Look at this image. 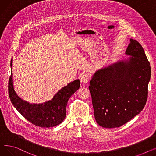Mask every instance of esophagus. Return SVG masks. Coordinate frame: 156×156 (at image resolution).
Segmentation results:
<instances>
[{
  "label": "esophagus",
  "instance_id": "obj_1",
  "mask_svg": "<svg viewBox=\"0 0 156 156\" xmlns=\"http://www.w3.org/2000/svg\"><path fill=\"white\" fill-rule=\"evenodd\" d=\"M90 78H91L90 74L89 73H83V75H81V78H80V80H81V82L87 83L90 81Z\"/></svg>",
  "mask_w": 156,
  "mask_h": 156
}]
</instances>
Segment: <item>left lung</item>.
<instances>
[{"mask_svg":"<svg viewBox=\"0 0 156 156\" xmlns=\"http://www.w3.org/2000/svg\"><path fill=\"white\" fill-rule=\"evenodd\" d=\"M131 55L95 72L88 87L94 116L101 126L119 127L140 113L148 97L150 62L142 45L130 39L126 51Z\"/></svg>","mask_w":156,"mask_h":156,"instance_id":"1","label":"left lung"}]
</instances>
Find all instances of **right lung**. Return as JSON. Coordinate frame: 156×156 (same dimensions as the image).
<instances>
[{
	"mask_svg": "<svg viewBox=\"0 0 156 156\" xmlns=\"http://www.w3.org/2000/svg\"><path fill=\"white\" fill-rule=\"evenodd\" d=\"M12 62L11 74L8 83L10 100L21 115L31 123L42 128H50L61 124L66 117V105L69 97L80 88V80H76L64 87L51 101L41 104H30L22 100L16 94L12 84Z\"/></svg>",
	"mask_w": 156,
	"mask_h": 156,
	"instance_id": "right-lung-1",
	"label": "right lung"
}]
</instances>
